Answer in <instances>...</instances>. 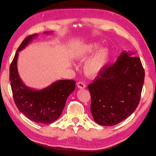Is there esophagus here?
I'll use <instances>...</instances> for the list:
<instances>
[{"instance_id":"esophagus-1","label":"esophagus","mask_w":156,"mask_h":156,"mask_svg":"<svg viewBox=\"0 0 156 156\" xmlns=\"http://www.w3.org/2000/svg\"><path fill=\"white\" fill-rule=\"evenodd\" d=\"M77 86L79 88H81V89H83V88H86V84L82 82H78L77 83Z\"/></svg>"}]
</instances>
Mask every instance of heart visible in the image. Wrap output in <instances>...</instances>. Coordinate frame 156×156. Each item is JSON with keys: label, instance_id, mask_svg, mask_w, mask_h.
<instances>
[{"label": "heart", "instance_id": "heart-1", "mask_svg": "<svg viewBox=\"0 0 156 156\" xmlns=\"http://www.w3.org/2000/svg\"><path fill=\"white\" fill-rule=\"evenodd\" d=\"M100 48V45L98 43H92L79 46L74 49L73 51V57L77 60L85 59L88 56L97 51ZM109 57V50L107 48L100 49L84 65V73L88 77H95L104 68L108 62Z\"/></svg>", "mask_w": 156, "mask_h": 156}]
</instances>
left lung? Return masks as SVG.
Instances as JSON below:
<instances>
[{"instance_id":"1","label":"left lung","mask_w":156,"mask_h":156,"mask_svg":"<svg viewBox=\"0 0 156 156\" xmlns=\"http://www.w3.org/2000/svg\"><path fill=\"white\" fill-rule=\"evenodd\" d=\"M133 54L122 52L114 64L105 66L88 84L90 111L99 125L119 124L139 105L145 73L140 58Z\"/></svg>"}]
</instances>
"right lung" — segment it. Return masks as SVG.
<instances>
[{
    "label": "right lung",
    "instance_id": "1",
    "mask_svg": "<svg viewBox=\"0 0 156 156\" xmlns=\"http://www.w3.org/2000/svg\"><path fill=\"white\" fill-rule=\"evenodd\" d=\"M49 34V32H44ZM37 36H27L19 47L10 66V81L14 102L21 113L36 123L51 124L60 116L68 96L75 88L73 80H60L41 90L27 87L18 73L19 52Z\"/></svg>",
    "mask_w": 156,
    "mask_h": 156
}]
</instances>
